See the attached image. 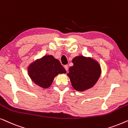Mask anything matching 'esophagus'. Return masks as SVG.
<instances>
[{"label": "esophagus", "instance_id": "1", "mask_svg": "<svg viewBox=\"0 0 128 128\" xmlns=\"http://www.w3.org/2000/svg\"><path fill=\"white\" fill-rule=\"evenodd\" d=\"M64 69H65V70H66V71L68 70V69H69V67H68V64H66V65H64Z\"/></svg>", "mask_w": 128, "mask_h": 128}]
</instances>
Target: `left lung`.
<instances>
[{
  "label": "left lung",
  "instance_id": "1",
  "mask_svg": "<svg viewBox=\"0 0 128 128\" xmlns=\"http://www.w3.org/2000/svg\"><path fill=\"white\" fill-rule=\"evenodd\" d=\"M72 62L73 66L69 68L67 75L74 90L83 92L94 86L101 73L98 63L82 55L73 58Z\"/></svg>",
  "mask_w": 128,
  "mask_h": 128
}]
</instances>
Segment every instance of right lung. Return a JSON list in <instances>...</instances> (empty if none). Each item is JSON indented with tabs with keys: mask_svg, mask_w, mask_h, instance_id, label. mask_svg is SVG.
I'll return each mask as SVG.
<instances>
[{
	"mask_svg": "<svg viewBox=\"0 0 128 128\" xmlns=\"http://www.w3.org/2000/svg\"><path fill=\"white\" fill-rule=\"evenodd\" d=\"M28 72L35 84L47 88L51 85L55 76L66 73V71L58 59L52 55H46L30 64Z\"/></svg>",
	"mask_w": 128,
	"mask_h": 128,
	"instance_id": "add662e5",
	"label": "right lung"
}]
</instances>
